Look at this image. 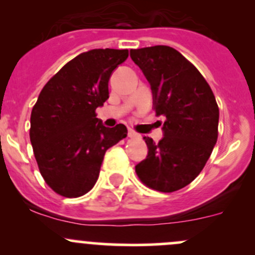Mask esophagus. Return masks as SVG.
<instances>
[{
    "label": "esophagus",
    "instance_id": "1",
    "mask_svg": "<svg viewBox=\"0 0 255 255\" xmlns=\"http://www.w3.org/2000/svg\"><path fill=\"white\" fill-rule=\"evenodd\" d=\"M128 137L129 138H140V134H138V133L134 132V130L129 129L128 130Z\"/></svg>",
    "mask_w": 255,
    "mask_h": 255
}]
</instances>
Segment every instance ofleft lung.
<instances>
[{"label":"left lung","instance_id":"8db88e82","mask_svg":"<svg viewBox=\"0 0 255 255\" xmlns=\"http://www.w3.org/2000/svg\"><path fill=\"white\" fill-rule=\"evenodd\" d=\"M130 58L148 80L155 115L165 118L163 138L144 137L148 155L135 165L150 189L173 192L201 173L218 135L215 95L200 71L174 48L132 49Z\"/></svg>","mask_w":255,"mask_h":255}]
</instances>
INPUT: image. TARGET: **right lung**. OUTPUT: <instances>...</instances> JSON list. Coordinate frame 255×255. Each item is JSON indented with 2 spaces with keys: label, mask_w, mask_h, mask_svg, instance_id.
I'll return each instance as SVG.
<instances>
[{
  "label": "right lung",
  "mask_w": 255,
  "mask_h": 255,
  "mask_svg": "<svg viewBox=\"0 0 255 255\" xmlns=\"http://www.w3.org/2000/svg\"><path fill=\"white\" fill-rule=\"evenodd\" d=\"M127 58V49L85 51L40 91L30 115V143L40 174L61 196L87 194L107 149L127 137L125 125L105 127L95 113L109 99L112 73Z\"/></svg>",
  "instance_id": "add662e5"
}]
</instances>
